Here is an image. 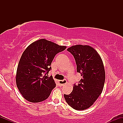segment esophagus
Listing matches in <instances>:
<instances>
[{"label":"esophagus","instance_id":"esophagus-1","mask_svg":"<svg viewBox=\"0 0 123 123\" xmlns=\"http://www.w3.org/2000/svg\"><path fill=\"white\" fill-rule=\"evenodd\" d=\"M67 83V81L66 80H59L58 81V83H59V85L60 86H63V85L66 84Z\"/></svg>","mask_w":123,"mask_h":123}]
</instances>
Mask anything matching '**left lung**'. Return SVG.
Listing matches in <instances>:
<instances>
[{"instance_id": "1", "label": "left lung", "mask_w": 123, "mask_h": 123, "mask_svg": "<svg viewBox=\"0 0 123 123\" xmlns=\"http://www.w3.org/2000/svg\"><path fill=\"white\" fill-rule=\"evenodd\" d=\"M67 50L75 59L77 72L82 78L77 85L74 84L70 94H64V98L74 109H87L94 104L103 91L105 80L104 63L98 52L88 45H74Z\"/></svg>"}]
</instances>
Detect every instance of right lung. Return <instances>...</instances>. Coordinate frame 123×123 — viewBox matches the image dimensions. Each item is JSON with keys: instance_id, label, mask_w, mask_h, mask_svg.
Instances as JSON below:
<instances>
[{"instance_id": "add662e5", "label": "right lung", "mask_w": 123, "mask_h": 123, "mask_svg": "<svg viewBox=\"0 0 123 123\" xmlns=\"http://www.w3.org/2000/svg\"><path fill=\"white\" fill-rule=\"evenodd\" d=\"M66 47L41 39L31 43L22 53L17 70V87L25 99L40 102L49 98L56 86L53 77L46 76L57 54Z\"/></svg>"}]
</instances>
